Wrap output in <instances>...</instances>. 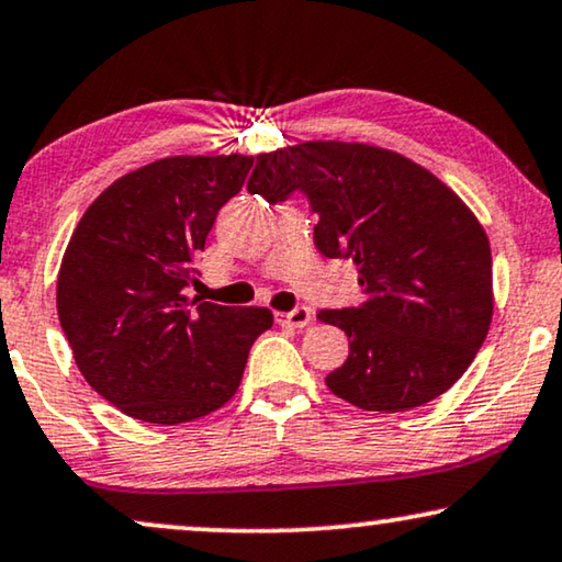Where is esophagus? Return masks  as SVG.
<instances>
[{
  "mask_svg": "<svg viewBox=\"0 0 562 562\" xmlns=\"http://www.w3.org/2000/svg\"><path fill=\"white\" fill-rule=\"evenodd\" d=\"M277 321H280V324L295 326V328H305L311 324V308H305V305H297L295 311L277 313Z\"/></svg>",
  "mask_w": 562,
  "mask_h": 562,
  "instance_id": "obj_1",
  "label": "esophagus"
}]
</instances>
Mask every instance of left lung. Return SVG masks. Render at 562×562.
<instances>
[{"instance_id":"1","label":"left lung","mask_w":562,"mask_h":562,"mask_svg":"<svg viewBox=\"0 0 562 562\" xmlns=\"http://www.w3.org/2000/svg\"><path fill=\"white\" fill-rule=\"evenodd\" d=\"M246 187L269 203L303 192L318 251L357 265L362 303L318 313L349 336L328 391L398 414L458 383L488 334L493 272L488 236L450 187L406 156L344 140L259 154Z\"/></svg>"}]
</instances>
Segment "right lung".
<instances>
[{
	"mask_svg": "<svg viewBox=\"0 0 562 562\" xmlns=\"http://www.w3.org/2000/svg\"><path fill=\"white\" fill-rule=\"evenodd\" d=\"M254 156H169L120 177L74 228L56 308L89 385L138 422L175 426L234 398L269 308L190 301L215 215Z\"/></svg>",
	"mask_w": 562,
	"mask_h": 562,
	"instance_id": "right-lung-1",
	"label": "right lung"
}]
</instances>
